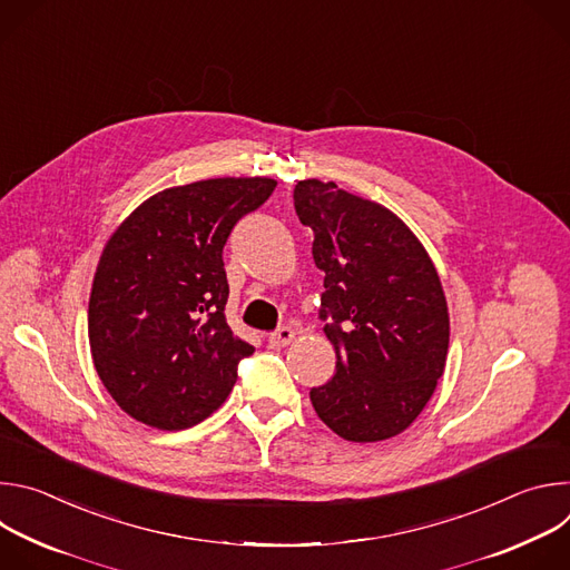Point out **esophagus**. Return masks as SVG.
Instances as JSON below:
<instances>
[{"mask_svg":"<svg viewBox=\"0 0 570 570\" xmlns=\"http://www.w3.org/2000/svg\"><path fill=\"white\" fill-rule=\"evenodd\" d=\"M293 338H295V332H293L291 327H279V330H275L273 334H268V343H271L273 350L286 347Z\"/></svg>","mask_w":570,"mask_h":570,"instance_id":"1","label":"esophagus"}]
</instances>
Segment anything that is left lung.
<instances>
[{"label": "left lung", "instance_id": "left-lung-1", "mask_svg": "<svg viewBox=\"0 0 570 570\" xmlns=\"http://www.w3.org/2000/svg\"><path fill=\"white\" fill-rule=\"evenodd\" d=\"M313 262L324 271L320 320L336 372L311 387L317 417L350 442L409 429L429 403L449 352V311L417 236L379 203L315 178L295 185Z\"/></svg>", "mask_w": 570, "mask_h": 570}]
</instances>
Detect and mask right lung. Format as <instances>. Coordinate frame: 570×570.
Masks as SVG:
<instances>
[{
    "instance_id": "add662e5",
    "label": "right lung",
    "mask_w": 570,
    "mask_h": 570,
    "mask_svg": "<svg viewBox=\"0 0 570 570\" xmlns=\"http://www.w3.org/2000/svg\"><path fill=\"white\" fill-rule=\"evenodd\" d=\"M271 178H212L159 191L112 234L88 311L95 367L130 417L161 431L207 420L255 347L232 334L223 248Z\"/></svg>"
}]
</instances>
